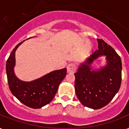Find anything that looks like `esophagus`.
<instances>
[{
	"label": "esophagus",
	"mask_w": 129,
	"mask_h": 129,
	"mask_svg": "<svg viewBox=\"0 0 129 129\" xmlns=\"http://www.w3.org/2000/svg\"><path fill=\"white\" fill-rule=\"evenodd\" d=\"M77 69V66L74 63H70L67 66V72L68 73H74L76 72Z\"/></svg>",
	"instance_id": "esophagus-1"
}]
</instances>
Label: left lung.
Here are the masks:
<instances>
[{
  "label": "left lung",
  "instance_id": "left-lung-1",
  "mask_svg": "<svg viewBox=\"0 0 129 129\" xmlns=\"http://www.w3.org/2000/svg\"><path fill=\"white\" fill-rule=\"evenodd\" d=\"M95 51L74 74L75 90L84 106L94 110L104 107L118 92L122 80V61L114 49L102 39H98ZM106 56L107 64L97 71L90 65L100 56Z\"/></svg>",
  "mask_w": 129,
  "mask_h": 129
}]
</instances>
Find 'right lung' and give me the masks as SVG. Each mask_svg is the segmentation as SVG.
I'll list each match as a JSON object with an SVG mask.
<instances>
[{
	"mask_svg": "<svg viewBox=\"0 0 129 129\" xmlns=\"http://www.w3.org/2000/svg\"><path fill=\"white\" fill-rule=\"evenodd\" d=\"M23 42L13 49L6 63L7 80L12 94L21 102L32 108H40L53 99L59 85L67 74L66 68L53 71L31 82H23L17 78L14 72L15 51Z\"/></svg>",
	"mask_w": 129,
	"mask_h": 129,
	"instance_id": "obj_1",
	"label": "right lung"
}]
</instances>
